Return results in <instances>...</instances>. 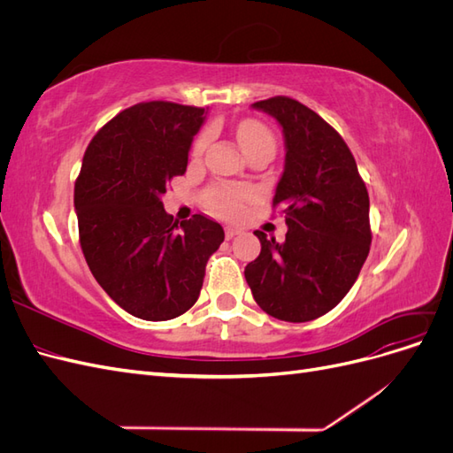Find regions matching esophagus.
<instances>
[{
  "label": "esophagus",
  "mask_w": 453,
  "mask_h": 453,
  "mask_svg": "<svg viewBox=\"0 0 453 453\" xmlns=\"http://www.w3.org/2000/svg\"><path fill=\"white\" fill-rule=\"evenodd\" d=\"M238 228H234V226H226L225 228V236H226V240H232L234 236H238Z\"/></svg>",
  "instance_id": "obj_1"
}]
</instances>
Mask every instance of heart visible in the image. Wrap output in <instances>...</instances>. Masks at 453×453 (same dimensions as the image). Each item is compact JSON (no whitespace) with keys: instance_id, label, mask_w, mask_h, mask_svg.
Here are the masks:
<instances>
[{"instance_id":"1","label":"heart","mask_w":453,"mask_h":453,"mask_svg":"<svg viewBox=\"0 0 453 453\" xmlns=\"http://www.w3.org/2000/svg\"><path fill=\"white\" fill-rule=\"evenodd\" d=\"M238 140L242 143V147L245 145H251V143H258V142H268V143H273L272 142V135L270 132L265 128L257 125V122H245V125L240 127L238 130ZM205 145V138H200L195 145V153L200 155L202 149ZM215 205L219 211H223L225 215H236L242 208V200L248 196L245 193H240V190H230V188H217L215 190Z\"/></svg>"}]
</instances>
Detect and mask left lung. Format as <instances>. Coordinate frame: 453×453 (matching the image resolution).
Listing matches in <instances>:
<instances>
[{
  "mask_svg": "<svg viewBox=\"0 0 453 453\" xmlns=\"http://www.w3.org/2000/svg\"><path fill=\"white\" fill-rule=\"evenodd\" d=\"M278 120L283 173L273 195L287 223L285 242L257 230L260 255L245 266L255 303L281 321L304 323L348 295L370 251L368 193L340 134L296 100L251 105Z\"/></svg>",
  "mask_w": 453,
  "mask_h": 453,
  "instance_id": "1",
  "label": "left lung"
}]
</instances>
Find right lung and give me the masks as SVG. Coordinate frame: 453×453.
Masks as SVG:
<instances>
[{
  "instance_id": "add662e5",
  "label": "right lung",
  "mask_w": 453,
  "mask_h": 453,
  "mask_svg": "<svg viewBox=\"0 0 453 453\" xmlns=\"http://www.w3.org/2000/svg\"><path fill=\"white\" fill-rule=\"evenodd\" d=\"M208 109L145 102L94 135L75 181L81 250L115 303L145 321H168L193 306L208 258L225 240L213 219L166 213V183L183 175Z\"/></svg>"
}]
</instances>
